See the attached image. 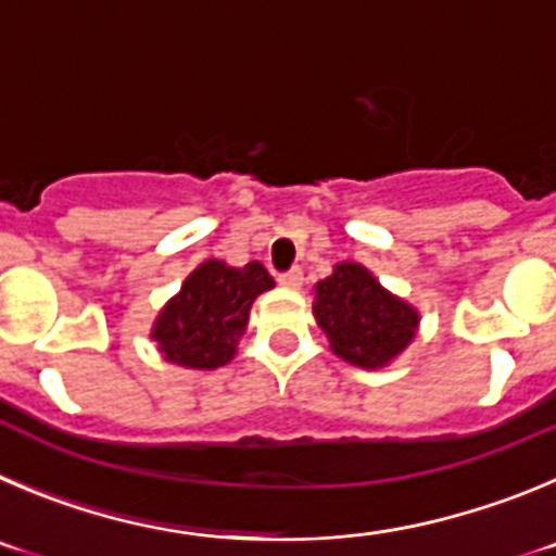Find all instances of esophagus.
<instances>
[{
  "instance_id": "obj_1",
  "label": "esophagus",
  "mask_w": 556,
  "mask_h": 556,
  "mask_svg": "<svg viewBox=\"0 0 556 556\" xmlns=\"http://www.w3.org/2000/svg\"><path fill=\"white\" fill-rule=\"evenodd\" d=\"M278 283L287 289H298L303 283V269L301 267H292L289 273H281L278 275Z\"/></svg>"
}]
</instances>
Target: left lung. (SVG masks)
Listing matches in <instances>:
<instances>
[{"instance_id":"8db88e82","label":"left lung","mask_w":556,"mask_h":556,"mask_svg":"<svg viewBox=\"0 0 556 556\" xmlns=\"http://www.w3.org/2000/svg\"><path fill=\"white\" fill-rule=\"evenodd\" d=\"M314 317L337 356L358 367H381L415 337L417 312L387 292L362 264H337L317 283Z\"/></svg>"}]
</instances>
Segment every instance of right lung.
<instances>
[{"label": "right lung", "mask_w": 556, "mask_h": 556, "mask_svg": "<svg viewBox=\"0 0 556 556\" xmlns=\"http://www.w3.org/2000/svg\"><path fill=\"white\" fill-rule=\"evenodd\" d=\"M273 289V278L258 262L228 267L205 262L186 278L152 328L166 362L211 370L230 362L242 337L253 301Z\"/></svg>", "instance_id": "1"}]
</instances>
